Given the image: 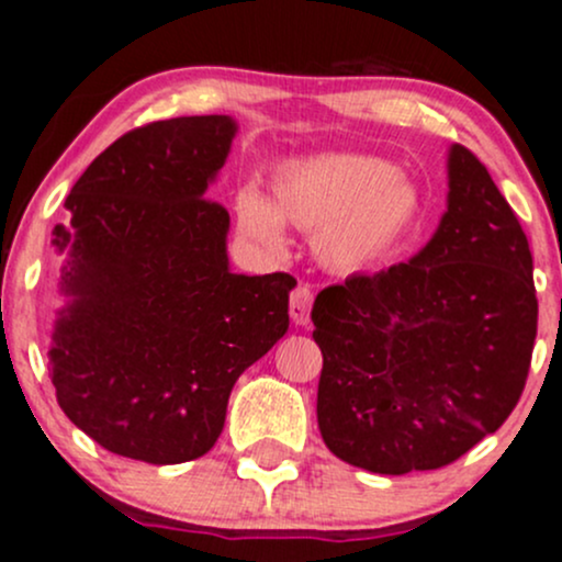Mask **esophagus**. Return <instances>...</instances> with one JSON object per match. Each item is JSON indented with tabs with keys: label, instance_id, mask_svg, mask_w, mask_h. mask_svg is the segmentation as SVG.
<instances>
[{
	"label": "esophagus",
	"instance_id": "1",
	"mask_svg": "<svg viewBox=\"0 0 562 562\" xmlns=\"http://www.w3.org/2000/svg\"><path fill=\"white\" fill-rule=\"evenodd\" d=\"M311 305H313V292L311 286H305V283L289 294V315H292L294 324L297 326L311 324Z\"/></svg>",
	"mask_w": 562,
	"mask_h": 562
}]
</instances>
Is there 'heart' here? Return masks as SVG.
Listing matches in <instances>:
<instances>
[{
	"label": "heart",
	"mask_w": 562,
	"mask_h": 562,
	"mask_svg": "<svg viewBox=\"0 0 562 562\" xmlns=\"http://www.w3.org/2000/svg\"><path fill=\"white\" fill-rule=\"evenodd\" d=\"M422 214V191L380 156L313 154L283 161L270 199L257 188L236 196L238 228L265 249H286V225L313 233V255L334 273L382 262Z\"/></svg>",
	"instance_id": "obj_1"
}]
</instances>
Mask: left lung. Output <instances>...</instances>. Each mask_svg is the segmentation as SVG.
Wrapping results in <instances>:
<instances>
[{
  "label": "left lung",
  "mask_w": 562,
  "mask_h": 562,
  "mask_svg": "<svg viewBox=\"0 0 562 562\" xmlns=\"http://www.w3.org/2000/svg\"><path fill=\"white\" fill-rule=\"evenodd\" d=\"M446 212L412 260L313 302L318 430L380 475L451 464L513 414L536 339L533 257L488 169L451 145Z\"/></svg>",
  "instance_id": "left-lung-1"
}]
</instances>
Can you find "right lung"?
Segmentation results:
<instances>
[{"mask_svg":"<svg viewBox=\"0 0 562 562\" xmlns=\"http://www.w3.org/2000/svg\"><path fill=\"white\" fill-rule=\"evenodd\" d=\"M233 116L127 132L66 199L49 247L66 257L49 374L94 443L148 464L204 457L231 390L289 329V273L228 262L231 217L206 191L231 154Z\"/></svg>","mask_w":562,"mask_h":562,"instance_id":"obj_1","label":"right lung"}]
</instances>
